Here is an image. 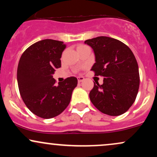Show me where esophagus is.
Returning a JSON list of instances; mask_svg holds the SVG:
<instances>
[{
  "instance_id": "1",
  "label": "esophagus",
  "mask_w": 157,
  "mask_h": 157,
  "mask_svg": "<svg viewBox=\"0 0 157 157\" xmlns=\"http://www.w3.org/2000/svg\"><path fill=\"white\" fill-rule=\"evenodd\" d=\"M77 80H78V82L80 83V82H82V81L85 80V78L83 77H77Z\"/></svg>"
}]
</instances>
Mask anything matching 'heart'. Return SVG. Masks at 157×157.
<instances>
[{"label":"heart","instance_id":"heart-1","mask_svg":"<svg viewBox=\"0 0 157 157\" xmlns=\"http://www.w3.org/2000/svg\"><path fill=\"white\" fill-rule=\"evenodd\" d=\"M85 47H87V46H85V45H79V46H77V49H79V48H85Z\"/></svg>","mask_w":157,"mask_h":157}]
</instances>
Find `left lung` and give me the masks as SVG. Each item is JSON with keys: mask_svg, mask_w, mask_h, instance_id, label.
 Segmentation results:
<instances>
[{"mask_svg": "<svg viewBox=\"0 0 157 157\" xmlns=\"http://www.w3.org/2000/svg\"><path fill=\"white\" fill-rule=\"evenodd\" d=\"M93 48L96 63L91 68L95 76L104 77L103 83L94 82L89 93L93 105L102 113L119 116L133 105L140 87L139 67L135 56L125 44L100 36L86 40Z\"/></svg>", "mask_w": 157, "mask_h": 157, "instance_id": "8db88e82", "label": "left lung"}]
</instances>
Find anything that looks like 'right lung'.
<instances>
[{"mask_svg": "<svg viewBox=\"0 0 157 157\" xmlns=\"http://www.w3.org/2000/svg\"><path fill=\"white\" fill-rule=\"evenodd\" d=\"M63 42L52 39L38 41L27 48L20 58L17 78L21 96L34 114L50 119L60 114L71 101L77 79L70 77L56 86L53 75L61 67Z\"/></svg>", "mask_w": 157, "mask_h": 157, "instance_id": "obj_1", "label": "right lung"}]
</instances>
